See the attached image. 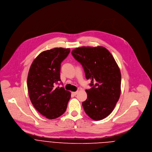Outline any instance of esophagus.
I'll use <instances>...</instances> for the list:
<instances>
[{
  "mask_svg": "<svg viewBox=\"0 0 152 152\" xmlns=\"http://www.w3.org/2000/svg\"><path fill=\"white\" fill-rule=\"evenodd\" d=\"M78 92H79L78 91H76V92H72V94L73 95H77V94Z\"/></svg>",
  "mask_w": 152,
  "mask_h": 152,
  "instance_id": "obj_1",
  "label": "esophagus"
}]
</instances>
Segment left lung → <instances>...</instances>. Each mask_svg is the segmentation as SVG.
<instances>
[{"label": "left lung", "mask_w": 152, "mask_h": 152, "mask_svg": "<svg viewBox=\"0 0 152 152\" xmlns=\"http://www.w3.org/2000/svg\"><path fill=\"white\" fill-rule=\"evenodd\" d=\"M91 80L86 89L87 99L82 106L87 115L94 121L102 120L113 110L121 95V73L114 57L106 48L82 46L72 51Z\"/></svg>", "instance_id": "1"}]
</instances>
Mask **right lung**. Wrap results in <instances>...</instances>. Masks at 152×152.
Wrapping results in <instances>:
<instances>
[{
	"mask_svg": "<svg viewBox=\"0 0 152 152\" xmlns=\"http://www.w3.org/2000/svg\"><path fill=\"white\" fill-rule=\"evenodd\" d=\"M70 52L69 48H56L42 52L33 61L28 73L27 87L34 108L49 119L62 115L71 97L64 87H56L60 79L61 63Z\"/></svg>",
	"mask_w": 152,
	"mask_h": 152,
	"instance_id": "add662e5",
	"label": "right lung"
}]
</instances>
